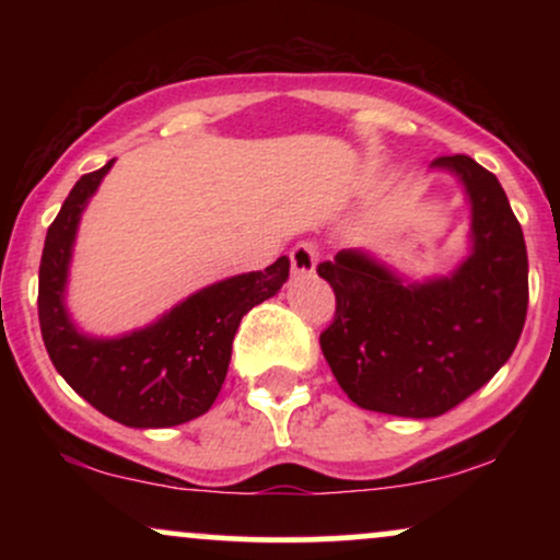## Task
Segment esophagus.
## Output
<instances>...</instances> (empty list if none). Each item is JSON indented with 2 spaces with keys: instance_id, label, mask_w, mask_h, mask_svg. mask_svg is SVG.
I'll return each mask as SVG.
<instances>
[{
  "instance_id": "1",
  "label": "esophagus",
  "mask_w": 560,
  "mask_h": 560,
  "mask_svg": "<svg viewBox=\"0 0 560 560\" xmlns=\"http://www.w3.org/2000/svg\"><path fill=\"white\" fill-rule=\"evenodd\" d=\"M318 258H320V249L316 242H298L292 247V253H289L294 273H313L316 271Z\"/></svg>"
}]
</instances>
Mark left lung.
Here are the masks:
<instances>
[{
    "mask_svg": "<svg viewBox=\"0 0 560 560\" xmlns=\"http://www.w3.org/2000/svg\"><path fill=\"white\" fill-rule=\"evenodd\" d=\"M471 199L474 253L450 279L402 287L361 253L318 262L334 289L320 350L352 402L432 419L498 374L522 337L529 302L524 231L494 173L468 155L434 160Z\"/></svg>",
    "mask_w": 560,
    "mask_h": 560,
    "instance_id": "1",
    "label": "left lung"
}]
</instances>
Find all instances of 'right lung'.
Here are the masks:
<instances>
[{"label":"right lung","mask_w":560,"mask_h":560,"mask_svg":"<svg viewBox=\"0 0 560 560\" xmlns=\"http://www.w3.org/2000/svg\"><path fill=\"white\" fill-rule=\"evenodd\" d=\"M110 165L113 160L105 168L83 173L47 229L38 266V326L49 361L100 413L124 427H176L215 402L240 320L279 292L289 260L279 258L266 271L202 289L150 329L120 339L83 337L68 320L62 289L79 215Z\"/></svg>","instance_id":"right-lung-1"}]
</instances>
